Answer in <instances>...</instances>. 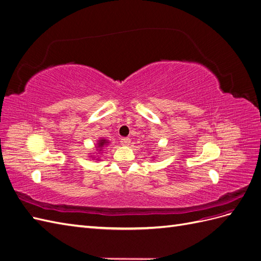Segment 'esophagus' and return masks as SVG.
I'll list each match as a JSON object with an SVG mask.
<instances>
[{"mask_svg":"<svg viewBox=\"0 0 261 261\" xmlns=\"http://www.w3.org/2000/svg\"><path fill=\"white\" fill-rule=\"evenodd\" d=\"M129 143H130V139H129L128 137H123V138H121V144H122L123 146H128Z\"/></svg>","mask_w":261,"mask_h":261,"instance_id":"34e87169","label":"esophagus"}]
</instances>
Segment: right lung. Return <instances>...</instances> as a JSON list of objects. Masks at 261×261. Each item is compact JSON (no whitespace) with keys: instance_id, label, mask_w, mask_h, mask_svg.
Returning <instances> with one entry per match:
<instances>
[{"instance_id":"right-lung-1","label":"right lung","mask_w":261,"mask_h":261,"mask_svg":"<svg viewBox=\"0 0 261 261\" xmlns=\"http://www.w3.org/2000/svg\"><path fill=\"white\" fill-rule=\"evenodd\" d=\"M108 144V141L106 140V139H101V140H99V143L97 144L98 145V147L97 148H99V149H101L102 147H103L105 145H107Z\"/></svg>"}]
</instances>
